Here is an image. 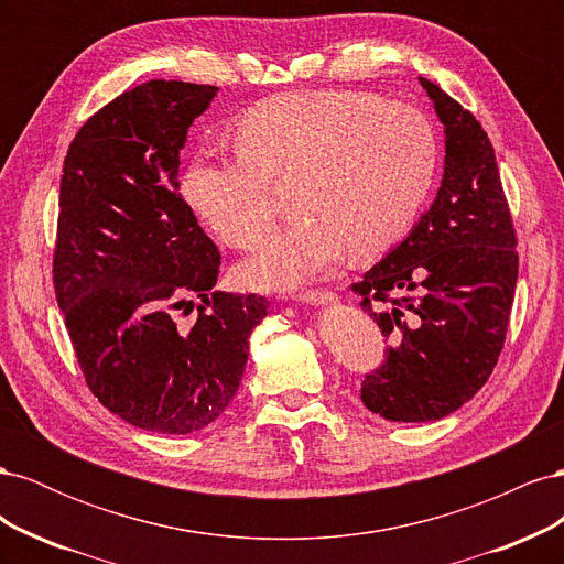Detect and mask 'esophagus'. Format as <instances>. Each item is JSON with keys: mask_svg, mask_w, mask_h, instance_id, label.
I'll use <instances>...</instances> for the list:
<instances>
[{"mask_svg": "<svg viewBox=\"0 0 564 564\" xmlns=\"http://www.w3.org/2000/svg\"><path fill=\"white\" fill-rule=\"evenodd\" d=\"M299 301L308 303V305H334L336 294H332V292H303V294H299Z\"/></svg>", "mask_w": 564, "mask_h": 564, "instance_id": "esophagus-1", "label": "esophagus"}]
</instances>
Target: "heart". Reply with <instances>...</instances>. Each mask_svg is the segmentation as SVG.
Masks as SVG:
<instances>
[{
	"label": "heart",
	"instance_id": "1",
	"mask_svg": "<svg viewBox=\"0 0 564 564\" xmlns=\"http://www.w3.org/2000/svg\"><path fill=\"white\" fill-rule=\"evenodd\" d=\"M240 155L199 152L181 193L220 240L256 245L272 224L270 181L292 185V224L268 235L237 275L296 289L352 259L383 253L412 228L437 166L429 115L367 91H294L261 100L235 124Z\"/></svg>",
	"mask_w": 564,
	"mask_h": 564
}]
</instances>
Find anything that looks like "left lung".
<instances>
[{
    "mask_svg": "<svg viewBox=\"0 0 564 564\" xmlns=\"http://www.w3.org/2000/svg\"><path fill=\"white\" fill-rule=\"evenodd\" d=\"M445 127L431 209L352 284L390 346L360 398L388 421H440L480 390L506 340L518 282L516 230L480 122L419 77Z\"/></svg>",
    "mask_w": 564,
    "mask_h": 564,
    "instance_id": "8db88e82",
    "label": "left lung"
}]
</instances>
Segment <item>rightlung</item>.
I'll use <instances>...</instances> for the list:
<instances>
[{"label": "right lung", "mask_w": 564, "mask_h": 564, "mask_svg": "<svg viewBox=\"0 0 564 564\" xmlns=\"http://www.w3.org/2000/svg\"><path fill=\"white\" fill-rule=\"evenodd\" d=\"M218 87L150 79L117 96L67 148L61 176L56 301L98 402L135 429L187 435L240 388L259 294H209L216 245L178 193L187 129ZM204 303L193 328L171 311Z\"/></svg>", "instance_id": "obj_1"}]
</instances>
